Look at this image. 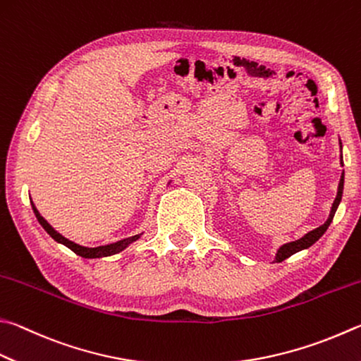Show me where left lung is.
Segmentation results:
<instances>
[{"label": "left lung", "mask_w": 361, "mask_h": 361, "mask_svg": "<svg viewBox=\"0 0 361 361\" xmlns=\"http://www.w3.org/2000/svg\"><path fill=\"white\" fill-rule=\"evenodd\" d=\"M339 145H341V142H339ZM341 147H343V145H341ZM341 166H344L343 154H341ZM343 189H344V172H343V175H341V180H339V185H338V194H336L335 202H333V205H331V212L329 214V219H326L322 226H319L317 228H314V231L307 232L305 237H301L300 240H295V241H290V243H286V245L281 246L278 249L276 255H274L273 262L279 264V262L289 259L290 255H293L295 252H300V251H303V249H307L310 246H312L320 237H322V235L326 232V228H329V226L331 224L333 218H335V213H336V209L339 207L341 199H343Z\"/></svg>", "instance_id": "obj_1"}]
</instances>
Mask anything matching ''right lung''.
<instances>
[{"mask_svg":"<svg viewBox=\"0 0 361 361\" xmlns=\"http://www.w3.org/2000/svg\"><path fill=\"white\" fill-rule=\"evenodd\" d=\"M31 200V199H30ZM31 207H32V212H35L36 218L39 221V224H41L44 227V231L47 232L51 238H54L55 241H58V243H61L64 246H68L71 251H74L77 255H80V257H85V259H99V257H109V255H114V254H118L121 252L123 249H126L130 243H134V241L139 240L142 237L140 235H134V237H129V238H123L120 241H116V243H110V245H104V246H96V247H88V246H82V245H77L74 243V241L68 240L66 237H63V235L60 232H56L54 227H51L47 221H45L41 213L37 212V208L35 207V203L31 202Z\"/></svg>","mask_w":361,"mask_h":361,"instance_id":"1","label":"right lung"}]
</instances>
